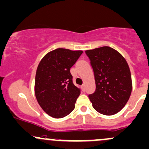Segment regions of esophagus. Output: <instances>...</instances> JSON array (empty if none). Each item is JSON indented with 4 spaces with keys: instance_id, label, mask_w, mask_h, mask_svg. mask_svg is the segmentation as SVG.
I'll return each mask as SVG.
<instances>
[{
    "instance_id": "esophagus-1",
    "label": "esophagus",
    "mask_w": 149,
    "mask_h": 149,
    "mask_svg": "<svg viewBox=\"0 0 149 149\" xmlns=\"http://www.w3.org/2000/svg\"><path fill=\"white\" fill-rule=\"evenodd\" d=\"M81 87V89H82L83 92H84V91H85V87H84V84H82Z\"/></svg>"
}]
</instances>
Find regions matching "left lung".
Wrapping results in <instances>:
<instances>
[{
	"mask_svg": "<svg viewBox=\"0 0 149 149\" xmlns=\"http://www.w3.org/2000/svg\"><path fill=\"white\" fill-rule=\"evenodd\" d=\"M90 60L96 89L89 94L92 107L104 115H113L126 105L132 89L130 70L126 60L110 47L85 51Z\"/></svg>",
	"mask_w": 149,
	"mask_h": 149,
	"instance_id": "obj_1",
	"label": "left lung"
}]
</instances>
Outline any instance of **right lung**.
<instances>
[{
    "label": "right lung",
    "instance_id": "right-lung-1",
    "mask_svg": "<svg viewBox=\"0 0 149 149\" xmlns=\"http://www.w3.org/2000/svg\"><path fill=\"white\" fill-rule=\"evenodd\" d=\"M82 52L56 49L48 52L38 65L35 94L41 108L52 117H65L74 109L81 89L73 84L70 68Z\"/></svg>",
    "mask_w": 149,
    "mask_h": 149
}]
</instances>
